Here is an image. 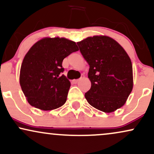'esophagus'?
Listing matches in <instances>:
<instances>
[{
	"label": "esophagus",
	"mask_w": 154,
	"mask_h": 154,
	"mask_svg": "<svg viewBox=\"0 0 154 154\" xmlns=\"http://www.w3.org/2000/svg\"><path fill=\"white\" fill-rule=\"evenodd\" d=\"M79 81V79H73V80H72V82H73L74 84H77Z\"/></svg>",
	"instance_id": "obj_1"
}]
</instances>
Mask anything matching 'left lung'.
<instances>
[{"label":"left lung","mask_w":154,"mask_h":154,"mask_svg":"<svg viewBox=\"0 0 154 154\" xmlns=\"http://www.w3.org/2000/svg\"><path fill=\"white\" fill-rule=\"evenodd\" d=\"M90 65L91 88L85 94L89 104L105 112H114L133 90V67L126 51L113 38L94 36L77 42Z\"/></svg>","instance_id":"8db88e82"}]
</instances>
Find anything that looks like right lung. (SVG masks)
<instances>
[{"label": "right lung", "instance_id": "add662e5", "mask_svg": "<svg viewBox=\"0 0 154 154\" xmlns=\"http://www.w3.org/2000/svg\"><path fill=\"white\" fill-rule=\"evenodd\" d=\"M75 42L65 38H44L31 47L20 70V85L31 106L51 110L65 103L70 88L62 73L63 59L78 51Z\"/></svg>", "mask_w": 154, "mask_h": 154}]
</instances>
